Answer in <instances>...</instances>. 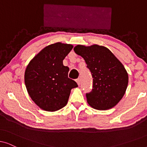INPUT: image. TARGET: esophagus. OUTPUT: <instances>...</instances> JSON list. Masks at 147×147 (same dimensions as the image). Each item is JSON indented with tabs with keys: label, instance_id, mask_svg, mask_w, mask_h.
Masks as SVG:
<instances>
[{
	"label": "esophagus",
	"instance_id": "obj_1",
	"mask_svg": "<svg viewBox=\"0 0 147 147\" xmlns=\"http://www.w3.org/2000/svg\"><path fill=\"white\" fill-rule=\"evenodd\" d=\"M76 82H77V84H78V85L80 86V78H78V79H76Z\"/></svg>",
	"mask_w": 147,
	"mask_h": 147
}]
</instances>
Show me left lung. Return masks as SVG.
Wrapping results in <instances>:
<instances>
[{"mask_svg":"<svg viewBox=\"0 0 147 147\" xmlns=\"http://www.w3.org/2000/svg\"><path fill=\"white\" fill-rule=\"evenodd\" d=\"M74 50L85 60L93 78L92 90L86 93L88 103L98 110L113 108L123 97L128 86V76L123 65L104 46L78 45Z\"/></svg>","mask_w":147,"mask_h":147,"instance_id":"obj_1","label":"left lung"}]
</instances>
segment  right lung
I'll return each mask as SVG.
<instances>
[{"mask_svg":"<svg viewBox=\"0 0 147 147\" xmlns=\"http://www.w3.org/2000/svg\"><path fill=\"white\" fill-rule=\"evenodd\" d=\"M73 45L56 43L44 48L29 62L25 72V83L33 101L46 111L54 112L67 103L72 88L78 87L68 78L69 67L63 60Z\"/></svg>","mask_w":147,"mask_h":147,"instance_id":"right-lung-1","label":"right lung"}]
</instances>
